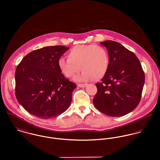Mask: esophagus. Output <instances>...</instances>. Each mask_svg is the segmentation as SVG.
<instances>
[{"mask_svg": "<svg viewBox=\"0 0 160 160\" xmlns=\"http://www.w3.org/2000/svg\"><path fill=\"white\" fill-rule=\"evenodd\" d=\"M88 85V84H78V86L79 87V88H85L86 86Z\"/></svg>", "mask_w": 160, "mask_h": 160, "instance_id": "1", "label": "esophagus"}]
</instances>
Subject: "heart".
Here are the masks:
<instances>
[{"label":"heart","instance_id":"1","mask_svg":"<svg viewBox=\"0 0 160 160\" xmlns=\"http://www.w3.org/2000/svg\"><path fill=\"white\" fill-rule=\"evenodd\" d=\"M110 59L107 50L95 44L79 45L72 48L68 58H60L58 65L60 71L67 78H72L81 69L82 73L74 78L77 82L99 80L107 73Z\"/></svg>","mask_w":160,"mask_h":160}]
</instances>
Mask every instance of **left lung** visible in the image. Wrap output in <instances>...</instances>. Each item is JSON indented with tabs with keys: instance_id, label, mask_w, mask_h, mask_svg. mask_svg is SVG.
<instances>
[{
	"instance_id": "left-lung-1",
	"label": "left lung",
	"mask_w": 160,
	"mask_h": 160,
	"mask_svg": "<svg viewBox=\"0 0 160 160\" xmlns=\"http://www.w3.org/2000/svg\"><path fill=\"white\" fill-rule=\"evenodd\" d=\"M105 46L110 59L106 75L97 83L93 99L95 107L113 117L133 111L141 99L145 74L136 55L120 43L113 41L100 42Z\"/></svg>"
}]
</instances>
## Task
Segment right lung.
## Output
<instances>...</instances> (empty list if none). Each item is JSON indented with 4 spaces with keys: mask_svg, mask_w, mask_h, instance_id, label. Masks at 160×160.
<instances>
[{
    "mask_svg": "<svg viewBox=\"0 0 160 160\" xmlns=\"http://www.w3.org/2000/svg\"><path fill=\"white\" fill-rule=\"evenodd\" d=\"M69 47L48 46L26 55L15 72V94L24 109L36 117L50 119L65 112L76 85L60 71L58 61Z\"/></svg>",
    "mask_w": 160,
    "mask_h": 160,
    "instance_id": "right-lung-1",
    "label": "right lung"
}]
</instances>
